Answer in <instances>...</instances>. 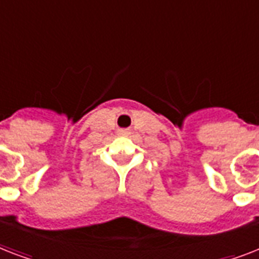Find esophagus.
Instances as JSON below:
<instances>
[{
  "label": "esophagus",
  "mask_w": 259,
  "mask_h": 259,
  "mask_svg": "<svg viewBox=\"0 0 259 259\" xmlns=\"http://www.w3.org/2000/svg\"><path fill=\"white\" fill-rule=\"evenodd\" d=\"M119 134H122V136H125V134H127V133H126L125 130H121V132H119Z\"/></svg>",
  "instance_id": "1"
}]
</instances>
